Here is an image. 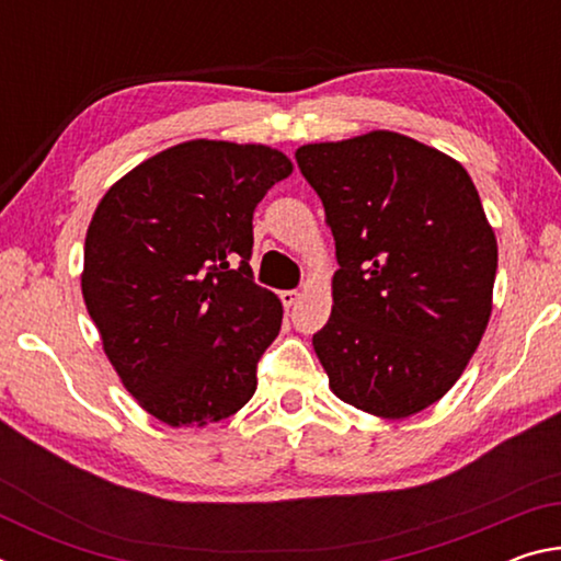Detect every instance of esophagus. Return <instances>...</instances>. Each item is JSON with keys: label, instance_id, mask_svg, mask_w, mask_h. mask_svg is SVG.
Returning a JSON list of instances; mask_svg holds the SVG:
<instances>
[{"label": "esophagus", "instance_id": "34e87169", "mask_svg": "<svg viewBox=\"0 0 561 561\" xmlns=\"http://www.w3.org/2000/svg\"><path fill=\"white\" fill-rule=\"evenodd\" d=\"M279 299H282L284 307L291 309L294 304H297V299H299V291L297 289H284V291H279Z\"/></svg>", "mask_w": 561, "mask_h": 561}]
</instances>
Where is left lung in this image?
Wrapping results in <instances>:
<instances>
[{
    "mask_svg": "<svg viewBox=\"0 0 561 561\" xmlns=\"http://www.w3.org/2000/svg\"><path fill=\"white\" fill-rule=\"evenodd\" d=\"M336 242L314 351L341 401L408 417L450 391L492 311L497 240L458 160L391 130L294 153Z\"/></svg>",
    "mask_w": 561,
    "mask_h": 561,
    "instance_id": "8db88e82",
    "label": "left lung"
}]
</instances>
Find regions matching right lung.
<instances>
[{"label":"right lung","mask_w":561,"mask_h":561,"mask_svg":"<svg viewBox=\"0 0 561 561\" xmlns=\"http://www.w3.org/2000/svg\"><path fill=\"white\" fill-rule=\"evenodd\" d=\"M291 160L187 140L113 185L87 232L81 291L128 393L173 428L250 401L282 301L254 284L252 215Z\"/></svg>","instance_id":"add662e5"}]
</instances>
